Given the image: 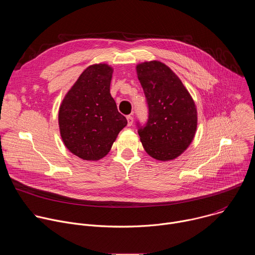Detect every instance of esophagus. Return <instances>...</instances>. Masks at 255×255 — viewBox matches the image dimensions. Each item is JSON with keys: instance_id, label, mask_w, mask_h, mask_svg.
Listing matches in <instances>:
<instances>
[{"instance_id": "34e87169", "label": "esophagus", "mask_w": 255, "mask_h": 255, "mask_svg": "<svg viewBox=\"0 0 255 255\" xmlns=\"http://www.w3.org/2000/svg\"><path fill=\"white\" fill-rule=\"evenodd\" d=\"M133 124V117L131 115L127 116V125L128 126H131Z\"/></svg>"}]
</instances>
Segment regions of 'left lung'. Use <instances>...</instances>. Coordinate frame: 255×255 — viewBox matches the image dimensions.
Instances as JSON below:
<instances>
[{
    "mask_svg": "<svg viewBox=\"0 0 255 255\" xmlns=\"http://www.w3.org/2000/svg\"><path fill=\"white\" fill-rule=\"evenodd\" d=\"M137 77L146 97L148 120L139 127L140 141L151 157L167 161L192 143L198 125L195 102L179 78L158 60L137 64Z\"/></svg>",
    "mask_w": 255,
    "mask_h": 255,
    "instance_id": "1",
    "label": "left lung"
}]
</instances>
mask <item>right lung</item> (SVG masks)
<instances>
[{"instance_id": "right-lung-1", "label": "right lung", "mask_w": 255, "mask_h": 255, "mask_svg": "<svg viewBox=\"0 0 255 255\" xmlns=\"http://www.w3.org/2000/svg\"><path fill=\"white\" fill-rule=\"evenodd\" d=\"M113 68L106 63L88 66L63 98L58 125L65 147L84 160H99L111 150L127 125L110 94Z\"/></svg>"}]
</instances>
